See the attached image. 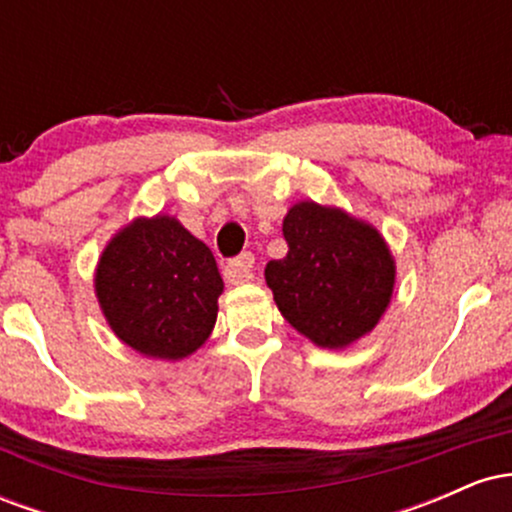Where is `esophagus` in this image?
Returning <instances> with one entry per match:
<instances>
[{
    "mask_svg": "<svg viewBox=\"0 0 512 512\" xmlns=\"http://www.w3.org/2000/svg\"><path fill=\"white\" fill-rule=\"evenodd\" d=\"M252 267H255V257H252L250 252H243V255L236 257V260H231L226 264L223 276H226L228 284H245V281L255 279Z\"/></svg>",
    "mask_w": 512,
    "mask_h": 512,
    "instance_id": "1",
    "label": "esophagus"
}]
</instances>
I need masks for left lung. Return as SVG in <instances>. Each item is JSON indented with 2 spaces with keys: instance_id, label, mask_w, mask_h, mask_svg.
Returning <instances> with one entry per match:
<instances>
[{
  "instance_id": "8db88e82",
  "label": "left lung",
  "mask_w": 512,
  "mask_h": 512,
  "mask_svg": "<svg viewBox=\"0 0 512 512\" xmlns=\"http://www.w3.org/2000/svg\"><path fill=\"white\" fill-rule=\"evenodd\" d=\"M281 231L289 252L267 264L264 279L293 330L322 349H346L373 332L397 281L383 233L313 199L293 204Z\"/></svg>"
}]
</instances>
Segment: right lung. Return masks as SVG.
<instances>
[{"label": "right lung", "mask_w": 512, "mask_h": 512, "mask_svg": "<svg viewBox=\"0 0 512 512\" xmlns=\"http://www.w3.org/2000/svg\"><path fill=\"white\" fill-rule=\"evenodd\" d=\"M105 322L142 356L180 361L209 339L223 279L175 216H137L108 240L93 274Z\"/></svg>", "instance_id": "add662e5"}]
</instances>
